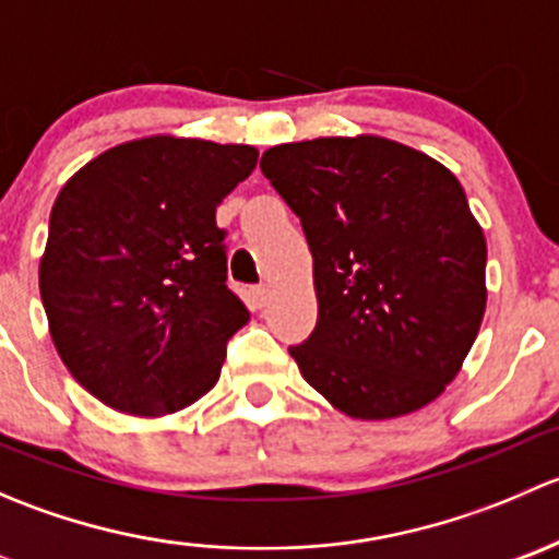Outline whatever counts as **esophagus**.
Returning <instances> with one entry per match:
<instances>
[{"label":"esophagus","mask_w":559,"mask_h":559,"mask_svg":"<svg viewBox=\"0 0 559 559\" xmlns=\"http://www.w3.org/2000/svg\"><path fill=\"white\" fill-rule=\"evenodd\" d=\"M251 295H253V300H257V306L264 308L270 302V297H273V292H270L267 284H259V286H253Z\"/></svg>","instance_id":"1"}]
</instances>
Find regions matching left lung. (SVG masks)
Returning a JSON list of instances; mask_svg holds the SVG:
<instances>
[{
  "instance_id": "obj_1",
  "label": "left lung",
  "mask_w": 559,
  "mask_h": 559,
  "mask_svg": "<svg viewBox=\"0 0 559 559\" xmlns=\"http://www.w3.org/2000/svg\"><path fill=\"white\" fill-rule=\"evenodd\" d=\"M259 167L313 257L302 379L362 421L441 397L487 308V240L452 170L379 134L273 145Z\"/></svg>"
}]
</instances>
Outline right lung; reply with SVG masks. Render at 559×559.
Returning a JSON list of instances; mask_svg holds the SVG:
<instances>
[{"label": "right lung", "mask_w": 559, "mask_h": 559, "mask_svg": "<svg viewBox=\"0 0 559 559\" xmlns=\"http://www.w3.org/2000/svg\"><path fill=\"white\" fill-rule=\"evenodd\" d=\"M257 156L151 134L107 148L59 191L39 297L61 362L99 403L156 419L216 386L227 341L251 319L227 289L216 207Z\"/></svg>", "instance_id": "1"}]
</instances>
